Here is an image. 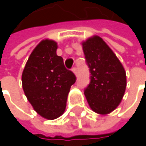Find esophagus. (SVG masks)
<instances>
[{"instance_id":"obj_1","label":"esophagus","mask_w":146,"mask_h":146,"mask_svg":"<svg viewBox=\"0 0 146 146\" xmlns=\"http://www.w3.org/2000/svg\"><path fill=\"white\" fill-rule=\"evenodd\" d=\"M72 71L73 72V73L75 74V75H77V73H78V70H77V68H73V69H72Z\"/></svg>"}]
</instances>
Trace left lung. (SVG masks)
I'll return each instance as SVG.
<instances>
[{
	"label": "left lung",
	"mask_w": 146,
	"mask_h": 146,
	"mask_svg": "<svg viewBox=\"0 0 146 146\" xmlns=\"http://www.w3.org/2000/svg\"><path fill=\"white\" fill-rule=\"evenodd\" d=\"M90 82L84 95L92 111L106 115L122 101L127 85L125 70L111 48L95 35L82 43Z\"/></svg>",
	"instance_id": "obj_1"
}]
</instances>
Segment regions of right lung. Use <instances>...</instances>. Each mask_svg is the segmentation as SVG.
I'll return each mask as SVG.
<instances>
[{"mask_svg": "<svg viewBox=\"0 0 146 146\" xmlns=\"http://www.w3.org/2000/svg\"><path fill=\"white\" fill-rule=\"evenodd\" d=\"M57 44L44 40L30 54L22 74L24 94L35 111L46 119L59 117L65 111L68 95L76 81L74 73L56 55Z\"/></svg>", "mask_w": 146, "mask_h": 146, "instance_id": "obj_1", "label": "right lung"}]
</instances>
